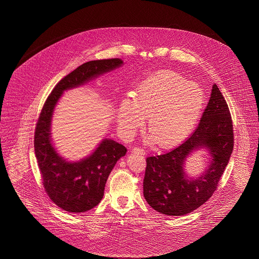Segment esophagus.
I'll return each mask as SVG.
<instances>
[{
	"label": "esophagus",
	"instance_id": "34e87169",
	"mask_svg": "<svg viewBox=\"0 0 259 259\" xmlns=\"http://www.w3.org/2000/svg\"><path fill=\"white\" fill-rule=\"evenodd\" d=\"M133 151L139 152V153H141V154H143V155L146 153V150L142 148H133Z\"/></svg>",
	"mask_w": 259,
	"mask_h": 259
}]
</instances>
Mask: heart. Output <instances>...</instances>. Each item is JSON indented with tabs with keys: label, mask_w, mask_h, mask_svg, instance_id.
<instances>
[{
	"label": "heart",
	"mask_w": 259,
	"mask_h": 259,
	"mask_svg": "<svg viewBox=\"0 0 259 259\" xmlns=\"http://www.w3.org/2000/svg\"><path fill=\"white\" fill-rule=\"evenodd\" d=\"M205 102L204 91L174 71L151 74L136 88L135 96L121 102L118 123L132 137L148 116V130L158 146L171 148L185 140L194 129Z\"/></svg>",
	"instance_id": "b5f03b06"
}]
</instances>
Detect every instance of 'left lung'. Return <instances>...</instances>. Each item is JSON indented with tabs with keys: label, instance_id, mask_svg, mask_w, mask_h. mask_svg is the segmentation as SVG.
Listing matches in <instances>:
<instances>
[{
	"label": "left lung",
	"instance_id": "1",
	"mask_svg": "<svg viewBox=\"0 0 259 259\" xmlns=\"http://www.w3.org/2000/svg\"><path fill=\"white\" fill-rule=\"evenodd\" d=\"M233 131L228 105L213 84L209 103L193 133L172 150L147 157L144 196L148 205L167 215H185L206 203L217 190L233 151ZM203 146L212 154L209 169L196 180H187L183 172L185 158Z\"/></svg>",
	"mask_w": 259,
	"mask_h": 259
}]
</instances>
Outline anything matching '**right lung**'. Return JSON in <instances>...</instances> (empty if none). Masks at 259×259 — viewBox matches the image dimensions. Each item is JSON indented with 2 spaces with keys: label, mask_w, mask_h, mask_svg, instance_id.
I'll return each mask as SVG.
<instances>
[{
  "label": "right lung",
  "mask_w": 259,
  "mask_h": 259,
  "mask_svg": "<svg viewBox=\"0 0 259 259\" xmlns=\"http://www.w3.org/2000/svg\"><path fill=\"white\" fill-rule=\"evenodd\" d=\"M119 58L89 61L64 76L51 91L37 118L34 147L41 183L50 200L69 212H84L96 207L104 196L105 185L117 160L127 148L112 140H104L85 159L69 163L56 153L50 143L53 109L64 90L78 87L99 74L119 67Z\"/></svg>",
  "instance_id": "obj_1"
}]
</instances>
